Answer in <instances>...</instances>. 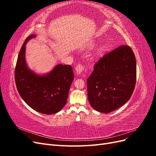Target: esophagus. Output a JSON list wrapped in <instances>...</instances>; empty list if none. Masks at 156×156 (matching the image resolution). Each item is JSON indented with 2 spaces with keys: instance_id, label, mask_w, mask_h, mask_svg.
Instances as JSON below:
<instances>
[{
  "instance_id": "34e87169",
  "label": "esophagus",
  "mask_w": 156,
  "mask_h": 156,
  "mask_svg": "<svg viewBox=\"0 0 156 156\" xmlns=\"http://www.w3.org/2000/svg\"><path fill=\"white\" fill-rule=\"evenodd\" d=\"M84 69V66L82 64H78L77 65L76 68H75V71H76V73L77 74H80L81 73H82Z\"/></svg>"
}]
</instances>
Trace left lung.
<instances>
[{"mask_svg": "<svg viewBox=\"0 0 156 156\" xmlns=\"http://www.w3.org/2000/svg\"><path fill=\"white\" fill-rule=\"evenodd\" d=\"M136 79V65L133 50L127 45L118 47L98 60L87 79L90 104L103 113L116 110L130 99Z\"/></svg>", "mask_w": 156, "mask_h": 156, "instance_id": "obj_1", "label": "left lung"}]
</instances>
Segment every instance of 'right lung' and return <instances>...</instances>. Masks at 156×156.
<instances>
[{"instance_id": "add662e5", "label": "right lung", "mask_w": 156, "mask_h": 156, "mask_svg": "<svg viewBox=\"0 0 156 156\" xmlns=\"http://www.w3.org/2000/svg\"><path fill=\"white\" fill-rule=\"evenodd\" d=\"M35 37H27L18 55L15 81L19 94L28 105L45 115L60 111L67 102L74 75L70 65L58 64L46 75L39 76L29 69L25 62V44Z\"/></svg>"}]
</instances>
